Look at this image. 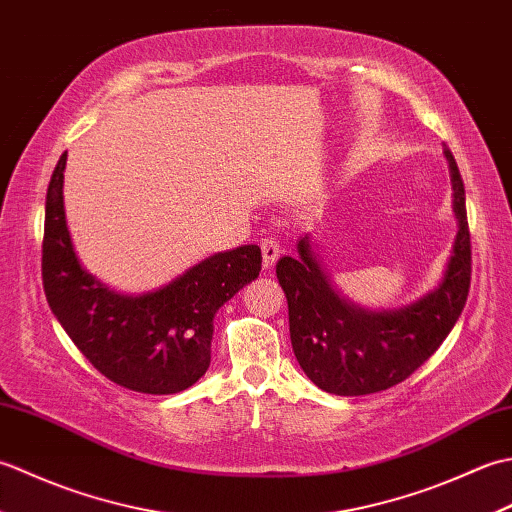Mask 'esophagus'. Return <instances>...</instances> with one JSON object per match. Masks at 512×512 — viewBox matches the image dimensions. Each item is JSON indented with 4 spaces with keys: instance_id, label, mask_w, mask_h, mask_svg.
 Wrapping results in <instances>:
<instances>
[{
    "instance_id": "esophagus-1",
    "label": "esophagus",
    "mask_w": 512,
    "mask_h": 512,
    "mask_svg": "<svg viewBox=\"0 0 512 512\" xmlns=\"http://www.w3.org/2000/svg\"><path fill=\"white\" fill-rule=\"evenodd\" d=\"M259 248H262V257H264V268H273L275 262L279 259L281 253V246H279V239L273 235H266L262 242H259Z\"/></svg>"
}]
</instances>
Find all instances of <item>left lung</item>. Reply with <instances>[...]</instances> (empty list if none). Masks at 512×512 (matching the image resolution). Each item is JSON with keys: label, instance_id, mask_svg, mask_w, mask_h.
Instances as JSON below:
<instances>
[{"label": "left lung", "instance_id": "obj_1", "mask_svg": "<svg viewBox=\"0 0 512 512\" xmlns=\"http://www.w3.org/2000/svg\"><path fill=\"white\" fill-rule=\"evenodd\" d=\"M444 154L460 226L436 292L398 312H365L336 295L312 257L308 237L299 242L297 259L277 262L292 350L306 376L328 394L365 396L402 383L429 361L464 310L471 288V233L458 162L449 149Z\"/></svg>", "mask_w": 512, "mask_h": 512}]
</instances>
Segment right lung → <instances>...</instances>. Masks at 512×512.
<instances>
[{
  "mask_svg": "<svg viewBox=\"0 0 512 512\" xmlns=\"http://www.w3.org/2000/svg\"><path fill=\"white\" fill-rule=\"evenodd\" d=\"M46 195L41 277L48 306L81 354L112 383L138 394H178L211 365L213 317L262 270L259 246H239L193 266L162 290L123 297L85 273L63 213V169Z\"/></svg>",
  "mask_w": 512,
  "mask_h": 512,
  "instance_id": "obj_1",
  "label": "right lung"
}]
</instances>
